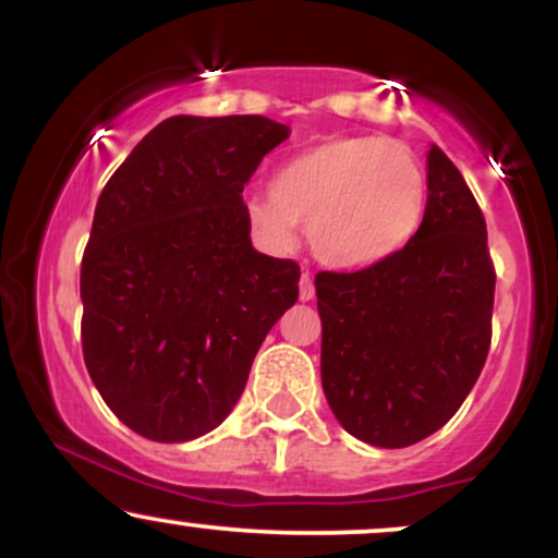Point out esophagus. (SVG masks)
Returning <instances> with one entry per match:
<instances>
[{"instance_id": "34e87169", "label": "esophagus", "mask_w": 558, "mask_h": 558, "mask_svg": "<svg viewBox=\"0 0 558 558\" xmlns=\"http://www.w3.org/2000/svg\"><path fill=\"white\" fill-rule=\"evenodd\" d=\"M299 299L301 301H312L315 299V278L310 272H301L299 280Z\"/></svg>"}]
</instances>
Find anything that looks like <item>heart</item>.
Returning a JSON list of instances; mask_svg holds the SVG:
<instances>
[{"instance_id":"heart-1","label":"heart","mask_w":558,"mask_h":558,"mask_svg":"<svg viewBox=\"0 0 558 558\" xmlns=\"http://www.w3.org/2000/svg\"><path fill=\"white\" fill-rule=\"evenodd\" d=\"M425 202V172L407 146L349 136L286 162L272 175L270 198H252L246 217L280 248L306 226V243L323 265L356 270L401 252L417 233Z\"/></svg>"}]
</instances>
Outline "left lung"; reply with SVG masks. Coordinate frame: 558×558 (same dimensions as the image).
<instances>
[{"label":"left lung","mask_w":558,"mask_h":558,"mask_svg":"<svg viewBox=\"0 0 558 558\" xmlns=\"http://www.w3.org/2000/svg\"><path fill=\"white\" fill-rule=\"evenodd\" d=\"M323 390L354 438L403 448L462 407L490 349L496 270L462 172L427 151V204L401 252L356 272H317Z\"/></svg>","instance_id":"left-lung-1"}]
</instances>
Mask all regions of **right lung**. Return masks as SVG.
Here are the masks:
<instances>
[{"label": "right lung", "mask_w": 558, "mask_h": 558, "mask_svg": "<svg viewBox=\"0 0 558 558\" xmlns=\"http://www.w3.org/2000/svg\"><path fill=\"white\" fill-rule=\"evenodd\" d=\"M291 128L175 114L96 202L81 262L83 360L114 417L159 444L215 430L301 270L252 246L243 185Z\"/></svg>", "instance_id": "obj_1"}]
</instances>
